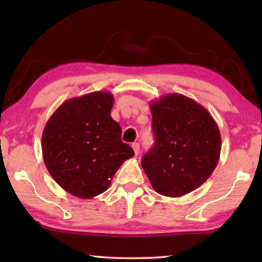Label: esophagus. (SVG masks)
<instances>
[{
    "label": "esophagus",
    "mask_w": 262,
    "mask_h": 262,
    "mask_svg": "<svg viewBox=\"0 0 262 262\" xmlns=\"http://www.w3.org/2000/svg\"><path fill=\"white\" fill-rule=\"evenodd\" d=\"M132 148H133V150H134V152H135V155H139V152H140V144L139 143H133L132 144Z\"/></svg>",
    "instance_id": "1"
}]
</instances>
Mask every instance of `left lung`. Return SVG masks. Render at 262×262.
<instances>
[{
    "instance_id": "1",
    "label": "left lung",
    "mask_w": 262,
    "mask_h": 262,
    "mask_svg": "<svg viewBox=\"0 0 262 262\" xmlns=\"http://www.w3.org/2000/svg\"><path fill=\"white\" fill-rule=\"evenodd\" d=\"M150 110L155 144L142 167L157 193L183 196L214 172L222 147L219 126L203 106L184 95L163 96Z\"/></svg>"
}]
</instances>
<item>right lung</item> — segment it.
<instances>
[{
  "label": "right lung",
  "mask_w": 262,
  "mask_h": 262,
  "mask_svg": "<svg viewBox=\"0 0 262 262\" xmlns=\"http://www.w3.org/2000/svg\"><path fill=\"white\" fill-rule=\"evenodd\" d=\"M114 103L107 91L66 100L48 119L41 136L45 165L66 192L92 199L134 150L121 141V127L111 117Z\"/></svg>",
  "instance_id": "obj_1"
}]
</instances>
